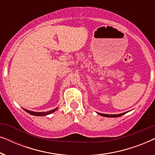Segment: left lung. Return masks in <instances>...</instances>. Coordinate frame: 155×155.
Here are the masks:
<instances>
[{
	"mask_svg": "<svg viewBox=\"0 0 155 155\" xmlns=\"http://www.w3.org/2000/svg\"><path fill=\"white\" fill-rule=\"evenodd\" d=\"M127 112H124V113L119 114H101V113H97L99 115L104 116V117H109V118H115V117H119V116H121L124 115V114H126Z\"/></svg>",
	"mask_w": 155,
	"mask_h": 155,
	"instance_id": "1",
	"label": "left lung"
}]
</instances>
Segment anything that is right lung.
I'll return each mask as SVG.
<instances>
[{
    "instance_id": "obj_1",
    "label": "right lung",
    "mask_w": 155,
    "mask_h": 155,
    "mask_svg": "<svg viewBox=\"0 0 155 155\" xmlns=\"http://www.w3.org/2000/svg\"><path fill=\"white\" fill-rule=\"evenodd\" d=\"M57 109L58 108H56V109H53V110H51L49 111H46V112H35V111H29V110L27 109H23L25 110V111H27V113H29V114H31V115H33V116H47L48 114H52L53 112L56 111Z\"/></svg>"
}]
</instances>
